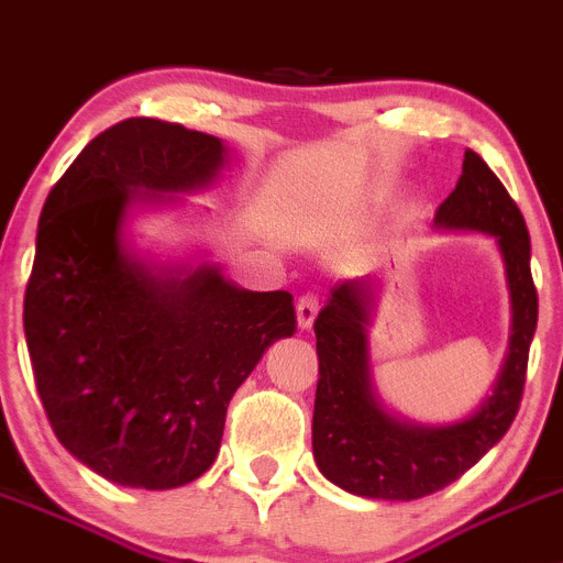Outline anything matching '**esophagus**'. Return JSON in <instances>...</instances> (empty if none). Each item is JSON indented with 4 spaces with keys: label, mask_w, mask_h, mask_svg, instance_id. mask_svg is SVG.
<instances>
[{
    "label": "esophagus",
    "mask_w": 563,
    "mask_h": 563,
    "mask_svg": "<svg viewBox=\"0 0 563 563\" xmlns=\"http://www.w3.org/2000/svg\"><path fill=\"white\" fill-rule=\"evenodd\" d=\"M316 316H319V299H316L313 294H302V297L297 299V324H299V330L308 332L310 327H313Z\"/></svg>",
    "instance_id": "esophagus-1"
}]
</instances>
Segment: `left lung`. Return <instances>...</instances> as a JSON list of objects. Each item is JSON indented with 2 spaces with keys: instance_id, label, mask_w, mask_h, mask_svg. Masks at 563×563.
Segmentation results:
<instances>
[{
  "instance_id": "8db88e82",
  "label": "left lung",
  "mask_w": 563,
  "mask_h": 563,
  "mask_svg": "<svg viewBox=\"0 0 563 563\" xmlns=\"http://www.w3.org/2000/svg\"><path fill=\"white\" fill-rule=\"evenodd\" d=\"M434 231L495 239L509 288V346L493 390L471 415L443 427L415 423L382 401L374 382L368 327L382 283L365 275L332 286L313 324L319 354L313 460L321 476L360 498L415 500L449 487L500 443L520 409L539 316L531 236L504 184L473 151H465L456 189L434 214Z\"/></svg>"
}]
</instances>
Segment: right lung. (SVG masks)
<instances>
[{"mask_svg": "<svg viewBox=\"0 0 563 563\" xmlns=\"http://www.w3.org/2000/svg\"><path fill=\"white\" fill-rule=\"evenodd\" d=\"M225 165L220 136L129 118L43 203L24 297L35 385L59 443L120 487L203 476L233 393L297 330L288 291H247L214 261L162 264L131 244L136 211L176 209Z\"/></svg>", "mask_w": 563, "mask_h": 563, "instance_id": "1", "label": "right lung"}]
</instances>
